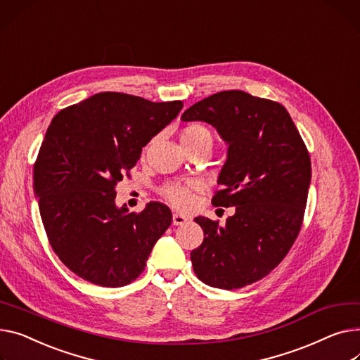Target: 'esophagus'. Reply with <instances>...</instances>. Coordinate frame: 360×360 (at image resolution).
<instances>
[{
	"mask_svg": "<svg viewBox=\"0 0 360 360\" xmlns=\"http://www.w3.org/2000/svg\"><path fill=\"white\" fill-rule=\"evenodd\" d=\"M186 217L185 215H182V214H179V212H175L174 215H172V223H174V226H182V224H185L186 223Z\"/></svg>",
	"mask_w": 360,
	"mask_h": 360,
	"instance_id": "1",
	"label": "esophagus"
}]
</instances>
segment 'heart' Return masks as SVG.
<instances>
[{
  "instance_id": "heart-1",
  "label": "heart",
  "mask_w": 360,
  "mask_h": 360,
  "mask_svg": "<svg viewBox=\"0 0 360 360\" xmlns=\"http://www.w3.org/2000/svg\"><path fill=\"white\" fill-rule=\"evenodd\" d=\"M201 140H211V133L208 131L207 127L201 124H191L185 127L181 133L182 145H193V143H197ZM195 186L197 184H189V185L172 184V185H167L163 189V194L175 207L186 208L193 204V189Z\"/></svg>"
}]
</instances>
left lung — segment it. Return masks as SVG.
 <instances>
[{"instance_id":"8db88e82","label":"left lung","mask_w":360,"mask_h":360,"mask_svg":"<svg viewBox=\"0 0 360 360\" xmlns=\"http://www.w3.org/2000/svg\"><path fill=\"white\" fill-rule=\"evenodd\" d=\"M182 122L211 124L226 141L227 159L212 204L236 207L224 226L207 217L191 252L198 279L221 290L265 278L290 252L301 230L311 162L290 112L279 103L231 89L191 105Z\"/></svg>"}]
</instances>
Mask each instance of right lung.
Masks as SVG:
<instances>
[{"mask_svg": "<svg viewBox=\"0 0 360 360\" xmlns=\"http://www.w3.org/2000/svg\"><path fill=\"white\" fill-rule=\"evenodd\" d=\"M182 107L100 92L52 120L34 165V195L55 253L82 279L118 288L145 271L172 212L160 202L139 214L117 207L115 185Z\"/></svg>", "mask_w": 360, "mask_h": 360, "instance_id": "right-lung-1", "label": "right lung"}]
</instances>
